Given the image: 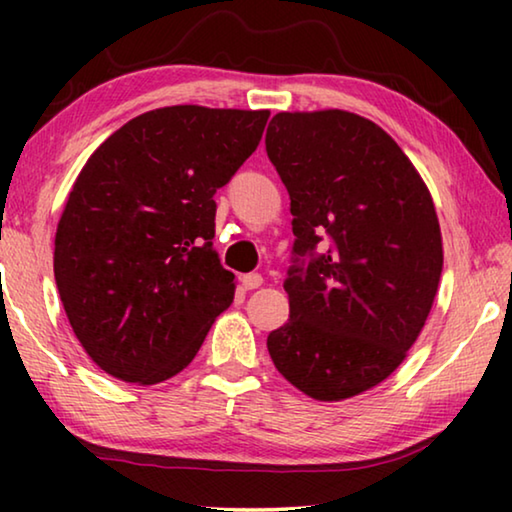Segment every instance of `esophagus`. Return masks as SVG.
<instances>
[{
	"label": "esophagus",
	"mask_w": 512,
	"mask_h": 512,
	"mask_svg": "<svg viewBox=\"0 0 512 512\" xmlns=\"http://www.w3.org/2000/svg\"><path fill=\"white\" fill-rule=\"evenodd\" d=\"M264 284V277L259 273H248L241 277V287H244L246 291H253V289H259Z\"/></svg>",
	"instance_id": "obj_1"
}]
</instances>
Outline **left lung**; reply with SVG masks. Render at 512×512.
Here are the masks:
<instances>
[{
  "label": "left lung",
  "instance_id": "1",
  "mask_svg": "<svg viewBox=\"0 0 512 512\" xmlns=\"http://www.w3.org/2000/svg\"><path fill=\"white\" fill-rule=\"evenodd\" d=\"M266 153L296 235L289 320L268 354L298 391L348 400L391 375L422 332L443 273L436 207L393 137L354 112H277ZM323 236L330 248L316 254Z\"/></svg>",
  "mask_w": 512,
  "mask_h": 512
}]
</instances>
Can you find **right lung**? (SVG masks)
Listing matches in <instances>:
<instances>
[{
	"instance_id": "right-lung-1",
	"label": "right lung",
	"mask_w": 512,
	"mask_h": 512,
	"mask_svg": "<svg viewBox=\"0 0 512 512\" xmlns=\"http://www.w3.org/2000/svg\"><path fill=\"white\" fill-rule=\"evenodd\" d=\"M268 115L158 108L85 162L58 221L54 275L76 339L108 375L140 386L178 375L230 307L214 194L253 155Z\"/></svg>"
}]
</instances>
